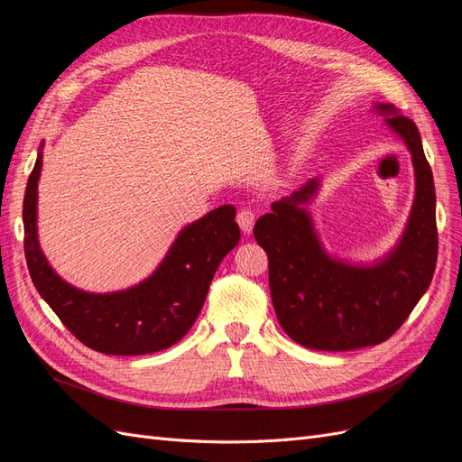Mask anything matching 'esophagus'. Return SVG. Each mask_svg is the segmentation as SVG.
<instances>
[{"mask_svg":"<svg viewBox=\"0 0 462 462\" xmlns=\"http://www.w3.org/2000/svg\"><path fill=\"white\" fill-rule=\"evenodd\" d=\"M254 219H256V214H254V209H250V208H241L239 214H236V223H239V227H241L245 233L253 231Z\"/></svg>","mask_w":462,"mask_h":462,"instance_id":"esophagus-1","label":"esophagus"}]
</instances>
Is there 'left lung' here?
I'll return each instance as SVG.
<instances>
[{
    "label": "left lung",
    "mask_w": 462,
    "mask_h": 462,
    "mask_svg": "<svg viewBox=\"0 0 462 462\" xmlns=\"http://www.w3.org/2000/svg\"><path fill=\"white\" fill-rule=\"evenodd\" d=\"M375 111L411 150L416 197L397 248L374 265L331 258L304 204L318 192L309 180L272 204L254 226L270 262V292L279 324L314 351H355L389 339L430 287L438 262L436 187L416 125L389 104Z\"/></svg>",
    "instance_id": "8db88e82"
}]
</instances>
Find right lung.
<instances>
[{"label":"right lung","instance_id":"obj_1","mask_svg":"<svg viewBox=\"0 0 462 462\" xmlns=\"http://www.w3.org/2000/svg\"><path fill=\"white\" fill-rule=\"evenodd\" d=\"M40 171L42 152L23 202L24 256L40 297L63 326L94 351L117 356L158 353L183 339L202 310L219 262L241 239L235 208L219 206L187 226L143 283L96 295L65 283L42 254L36 231Z\"/></svg>","mask_w":462,"mask_h":462}]
</instances>
